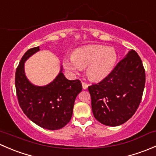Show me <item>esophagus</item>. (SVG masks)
I'll use <instances>...</instances> for the list:
<instances>
[{
	"label": "esophagus",
	"instance_id": "34e87169",
	"mask_svg": "<svg viewBox=\"0 0 156 156\" xmlns=\"http://www.w3.org/2000/svg\"><path fill=\"white\" fill-rule=\"evenodd\" d=\"M81 84H82L83 89H84V90L87 89V87H88V84H87V83H85V82H84V81H82V82H81Z\"/></svg>",
	"mask_w": 156,
	"mask_h": 156
}]
</instances>
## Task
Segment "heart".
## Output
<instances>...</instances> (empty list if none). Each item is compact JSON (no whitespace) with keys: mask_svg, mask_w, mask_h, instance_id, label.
Returning a JSON list of instances; mask_svg holds the SVG:
<instances>
[{"mask_svg":"<svg viewBox=\"0 0 156 156\" xmlns=\"http://www.w3.org/2000/svg\"><path fill=\"white\" fill-rule=\"evenodd\" d=\"M116 60L114 48L94 44L76 49L72 56L64 59L63 65L72 73H78L87 67V75L91 80L101 81L111 73Z\"/></svg>","mask_w":156,"mask_h":156,"instance_id":"b5f03b06","label":"heart"}]
</instances>
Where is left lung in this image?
<instances>
[{"label":"left lung","instance_id":"8db88e82","mask_svg":"<svg viewBox=\"0 0 156 156\" xmlns=\"http://www.w3.org/2000/svg\"><path fill=\"white\" fill-rule=\"evenodd\" d=\"M145 81L142 60L131 50L106 78L88 87L95 119L112 127L126 122L139 107Z\"/></svg>","mask_w":156,"mask_h":156}]
</instances>
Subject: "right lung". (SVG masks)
<instances>
[{"mask_svg":"<svg viewBox=\"0 0 156 156\" xmlns=\"http://www.w3.org/2000/svg\"><path fill=\"white\" fill-rule=\"evenodd\" d=\"M40 50L29 49L23 55L17 66L15 85L19 104L23 112L34 123L48 130L62 128L71 120L75 100L82 90L81 81H69L60 72L46 86L33 85L26 78L24 62Z\"/></svg>","mask_w":156,"mask_h":156,"instance_id":"1","label":"right lung"}]
</instances>
